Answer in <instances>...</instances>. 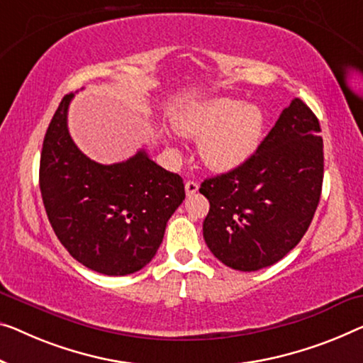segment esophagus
I'll return each instance as SVG.
<instances>
[{"mask_svg": "<svg viewBox=\"0 0 363 363\" xmlns=\"http://www.w3.org/2000/svg\"><path fill=\"white\" fill-rule=\"evenodd\" d=\"M199 191V184L196 181H187L186 182V194L189 197L194 196Z\"/></svg>", "mask_w": 363, "mask_h": 363, "instance_id": "esophagus-1", "label": "esophagus"}]
</instances>
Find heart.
I'll return each mask as SVG.
<instances>
[{
    "mask_svg": "<svg viewBox=\"0 0 363 363\" xmlns=\"http://www.w3.org/2000/svg\"><path fill=\"white\" fill-rule=\"evenodd\" d=\"M184 137L199 138L200 158L210 169L231 171L250 161L264 133L262 111L231 97L192 102L174 113Z\"/></svg>",
    "mask_w": 363,
    "mask_h": 363,
    "instance_id": "b5f03b06",
    "label": "heart"
}]
</instances>
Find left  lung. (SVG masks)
I'll list each match as a JSON object with an SVG mask.
<instances>
[{"mask_svg":"<svg viewBox=\"0 0 363 363\" xmlns=\"http://www.w3.org/2000/svg\"><path fill=\"white\" fill-rule=\"evenodd\" d=\"M320 132L310 107L294 99L250 161L200 184L210 202L203 240L225 266L252 272L298 245L321 197Z\"/></svg>","mask_w":363,"mask_h":363,"instance_id":"1","label":"left lung"}]
</instances>
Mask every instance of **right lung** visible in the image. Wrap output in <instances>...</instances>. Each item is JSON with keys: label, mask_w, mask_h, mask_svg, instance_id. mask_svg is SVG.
<instances>
[{"label": "right lung", "mask_w": 363, "mask_h": 363, "mask_svg": "<svg viewBox=\"0 0 363 363\" xmlns=\"http://www.w3.org/2000/svg\"><path fill=\"white\" fill-rule=\"evenodd\" d=\"M62 99L42 145L43 207L62 245L84 267L104 275L143 269L163 241L167 220L186 199L179 174L140 150L127 161L99 164L69 137Z\"/></svg>", "instance_id": "add662e5"}]
</instances>
